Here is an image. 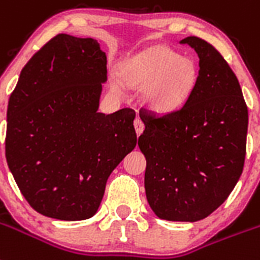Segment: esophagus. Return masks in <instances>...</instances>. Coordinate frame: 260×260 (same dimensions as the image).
Returning <instances> with one entry per match:
<instances>
[{"label": "esophagus", "mask_w": 260, "mask_h": 260, "mask_svg": "<svg viewBox=\"0 0 260 260\" xmlns=\"http://www.w3.org/2000/svg\"><path fill=\"white\" fill-rule=\"evenodd\" d=\"M133 125H135V129H136V135L137 136H140L144 131V123L140 120L139 117H137L136 120H135V123H133Z\"/></svg>", "instance_id": "34e87169"}]
</instances>
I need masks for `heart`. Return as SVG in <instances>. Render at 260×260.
<instances>
[{
    "label": "heart",
    "mask_w": 260,
    "mask_h": 260,
    "mask_svg": "<svg viewBox=\"0 0 260 260\" xmlns=\"http://www.w3.org/2000/svg\"><path fill=\"white\" fill-rule=\"evenodd\" d=\"M119 73L137 89H145V102L155 112H170L186 103L198 82V68L165 47H155L123 61ZM115 91H123L120 78H111Z\"/></svg>",
    "instance_id": "heart-1"
}]
</instances>
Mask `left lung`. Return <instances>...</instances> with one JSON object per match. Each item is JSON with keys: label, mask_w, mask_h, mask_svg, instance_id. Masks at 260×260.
<instances>
[{"label": "left lung", "mask_w": 260, "mask_h": 260, "mask_svg": "<svg viewBox=\"0 0 260 260\" xmlns=\"http://www.w3.org/2000/svg\"><path fill=\"white\" fill-rule=\"evenodd\" d=\"M198 53L199 76L179 110L140 111L145 129V193L157 217L195 222L220 207L243 170L249 115L236 74L205 40H180Z\"/></svg>", "instance_id": "8db88e82"}]
</instances>
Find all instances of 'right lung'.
I'll return each mask as SVG.
<instances>
[{
    "label": "right lung",
    "mask_w": 260,
    "mask_h": 260,
    "mask_svg": "<svg viewBox=\"0 0 260 260\" xmlns=\"http://www.w3.org/2000/svg\"><path fill=\"white\" fill-rule=\"evenodd\" d=\"M106 64L95 39L58 34L24 65L9 99L6 161L43 216L92 217L110 174L136 146V112L98 111Z\"/></svg>",
    "instance_id": "right-lung-1"
}]
</instances>
